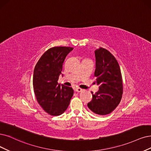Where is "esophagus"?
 Masks as SVG:
<instances>
[{"label": "esophagus", "instance_id": "esophagus-1", "mask_svg": "<svg viewBox=\"0 0 151 151\" xmlns=\"http://www.w3.org/2000/svg\"><path fill=\"white\" fill-rule=\"evenodd\" d=\"M75 90L76 92H78V93L81 92V91H83L82 89H81V88H76Z\"/></svg>", "mask_w": 151, "mask_h": 151}]
</instances>
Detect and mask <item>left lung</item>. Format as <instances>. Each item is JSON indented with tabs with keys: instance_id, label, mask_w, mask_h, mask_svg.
I'll return each instance as SVG.
<instances>
[{
	"instance_id": "left-lung-1",
	"label": "left lung",
	"mask_w": 151,
	"mask_h": 151,
	"mask_svg": "<svg viewBox=\"0 0 151 151\" xmlns=\"http://www.w3.org/2000/svg\"><path fill=\"white\" fill-rule=\"evenodd\" d=\"M96 69L94 76L99 85L98 92L93 94L88 107L99 115L111 113L119 104L122 94V80L118 62L108 50L99 48L94 51Z\"/></svg>"
}]
</instances>
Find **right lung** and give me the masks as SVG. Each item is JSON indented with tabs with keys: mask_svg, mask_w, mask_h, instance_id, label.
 <instances>
[{
	"mask_svg": "<svg viewBox=\"0 0 151 151\" xmlns=\"http://www.w3.org/2000/svg\"><path fill=\"white\" fill-rule=\"evenodd\" d=\"M73 49L67 47L50 48L35 67L33 86L37 100L43 110L52 116L63 114L73 95L72 88L58 83L65 59Z\"/></svg>",
	"mask_w": 151,
	"mask_h": 151,
	"instance_id": "obj_1",
	"label": "right lung"
}]
</instances>
